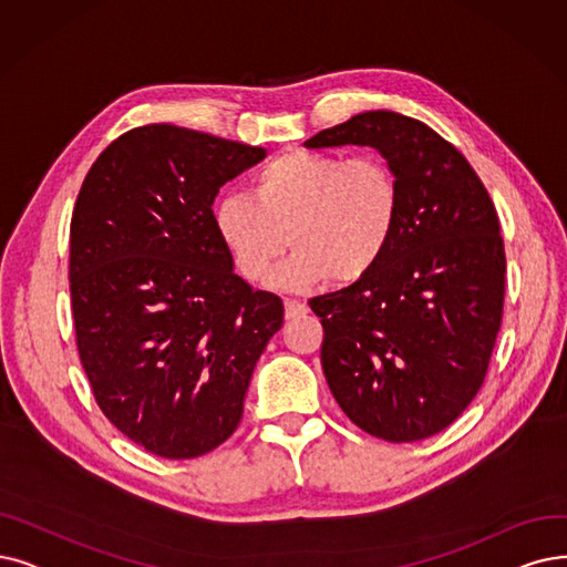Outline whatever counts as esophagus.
I'll list each match as a JSON object with an SVG mask.
<instances>
[{
	"mask_svg": "<svg viewBox=\"0 0 567 567\" xmlns=\"http://www.w3.org/2000/svg\"><path fill=\"white\" fill-rule=\"evenodd\" d=\"M286 319L288 321H296L300 319V316H305L309 311V307L305 302H298V300H286Z\"/></svg>",
	"mask_w": 567,
	"mask_h": 567,
	"instance_id": "obj_1",
	"label": "esophagus"
}]
</instances>
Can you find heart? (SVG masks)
Instances as JSON below:
<instances>
[{
	"instance_id": "1",
	"label": "heart",
	"mask_w": 567,
	"mask_h": 567,
	"mask_svg": "<svg viewBox=\"0 0 567 567\" xmlns=\"http://www.w3.org/2000/svg\"><path fill=\"white\" fill-rule=\"evenodd\" d=\"M398 176L379 155L286 151L256 172L251 197L225 195L212 209L218 241L239 275L269 279L288 244L279 284L305 290L328 277L353 284L386 256L400 225Z\"/></svg>"
}]
</instances>
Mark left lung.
I'll list each match as a JSON object with an SVG mask.
<instances>
[{
	"instance_id": "8db88e82",
	"label": "left lung",
	"mask_w": 567,
	"mask_h": 567,
	"mask_svg": "<svg viewBox=\"0 0 567 567\" xmlns=\"http://www.w3.org/2000/svg\"><path fill=\"white\" fill-rule=\"evenodd\" d=\"M305 146H372L398 176L402 209L386 256L309 307L344 414L386 442L425 440L484 383L505 300L501 220L463 153L402 113H358Z\"/></svg>"
}]
</instances>
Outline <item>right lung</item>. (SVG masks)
<instances>
[{
	"label": "right lung",
	"mask_w": 567,
	"mask_h": 567,
	"mask_svg": "<svg viewBox=\"0 0 567 567\" xmlns=\"http://www.w3.org/2000/svg\"><path fill=\"white\" fill-rule=\"evenodd\" d=\"M260 146L155 123L90 167L70 228L76 347L104 416L155 456L209 454L244 398L284 302L235 275L212 205Z\"/></svg>",
	"instance_id": "right-lung-1"
}]
</instances>
